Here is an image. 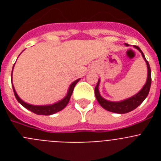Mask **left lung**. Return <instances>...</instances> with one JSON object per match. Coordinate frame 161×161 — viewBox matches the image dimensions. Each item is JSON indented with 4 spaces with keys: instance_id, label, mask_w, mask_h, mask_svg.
Returning <instances> with one entry per match:
<instances>
[{
    "instance_id": "1",
    "label": "left lung",
    "mask_w": 161,
    "mask_h": 161,
    "mask_svg": "<svg viewBox=\"0 0 161 161\" xmlns=\"http://www.w3.org/2000/svg\"><path fill=\"white\" fill-rule=\"evenodd\" d=\"M126 45L127 46V44L126 43ZM136 48H137L139 52L142 53L143 59H145L146 63H147V82L145 84V85L143 87V89L139 91V93H137L135 96L131 97L126 99V100L123 101V102H109V101L104 99L102 96L99 93V90H98V85H99V80H98V82L97 84L96 87H95V96H96L97 100L98 103L100 104L101 106L104 108L105 109L108 110V111L114 112V113L117 114H126L128 113V112L132 111L133 109H135L136 108H137L138 106L142 103V102L144 101V99L147 97L149 93V90H150L151 88V84H152V74H151V68L150 65H149L148 62L145 58L144 55L142 52V51L140 50V48L138 46L135 47Z\"/></svg>"
}]
</instances>
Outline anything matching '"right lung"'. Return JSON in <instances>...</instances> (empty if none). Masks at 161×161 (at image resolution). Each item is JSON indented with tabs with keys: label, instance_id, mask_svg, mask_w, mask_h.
I'll return each mask as SVG.
<instances>
[{
	"label": "right lung",
	"instance_id": "obj_1",
	"mask_svg": "<svg viewBox=\"0 0 161 161\" xmlns=\"http://www.w3.org/2000/svg\"><path fill=\"white\" fill-rule=\"evenodd\" d=\"M11 77H12V75H11ZM79 80L80 79L76 80H75V81L70 85L69 89H68V94H67V96L64 98L63 100H61L60 102H57V103L53 104V105H50V106H33V105H30V104L25 103L23 101L21 100V98L18 96L16 91H15V89H14V85H13V89H14V95H15V97H16V99L18 100V102H19L22 106H23L25 109H29L31 112L38 115H51L62 110V109L68 105V102L70 100L71 96H72V92H73L74 87H75V85H76V83H77Z\"/></svg>",
	"mask_w": 161,
	"mask_h": 161
}]
</instances>
